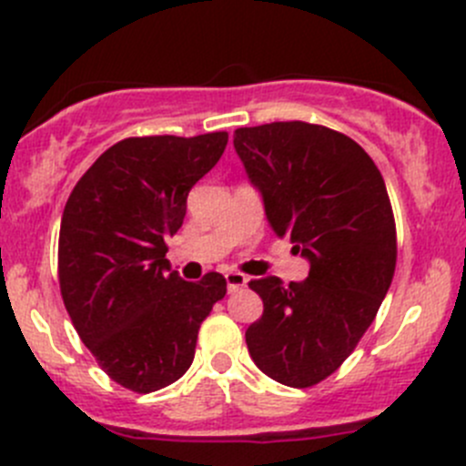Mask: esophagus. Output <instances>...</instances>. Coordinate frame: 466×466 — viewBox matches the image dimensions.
<instances>
[{
  "label": "esophagus",
  "instance_id": "34e87169",
  "mask_svg": "<svg viewBox=\"0 0 466 466\" xmlns=\"http://www.w3.org/2000/svg\"><path fill=\"white\" fill-rule=\"evenodd\" d=\"M225 281H228L229 293L238 289H246L248 286V277L241 275V272H225Z\"/></svg>",
  "mask_w": 466,
  "mask_h": 466
}]
</instances>
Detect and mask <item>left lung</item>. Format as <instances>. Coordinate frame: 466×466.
Listing matches in <instances>:
<instances>
[{
	"mask_svg": "<svg viewBox=\"0 0 466 466\" xmlns=\"http://www.w3.org/2000/svg\"><path fill=\"white\" fill-rule=\"evenodd\" d=\"M248 180L277 237H290L309 277L250 281L263 316L246 331L263 374L309 388L336 372L392 284L397 232L377 164L354 139L304 121L234 130Z\"/></svg>",
	"mask_w": 466,
	"mask_h": 466,
	"instance_id": "1",
	"label": "left lung"
}]
</instances>
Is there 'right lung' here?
Segmentation results:
<instances>
[{
    "instance_id": "right-lung-1",
    "label": "right lung",
    "mask_w": 466,
    "mask_h": 466,
    "mask_svg": "<svg viewBox=\"0 0 466 466\" xmlns=\"http://www.w3.org/2000/svg\"><path fill=\"white\" fill-rule=\"evenodd\" d=\"M228 133L130 137L110 146L69 194L58 279L78 336L112 380L148 394L177 380L225 277L185 281L167 259L191 187L214 168Z\"/></svg>"
}]
</instances>
